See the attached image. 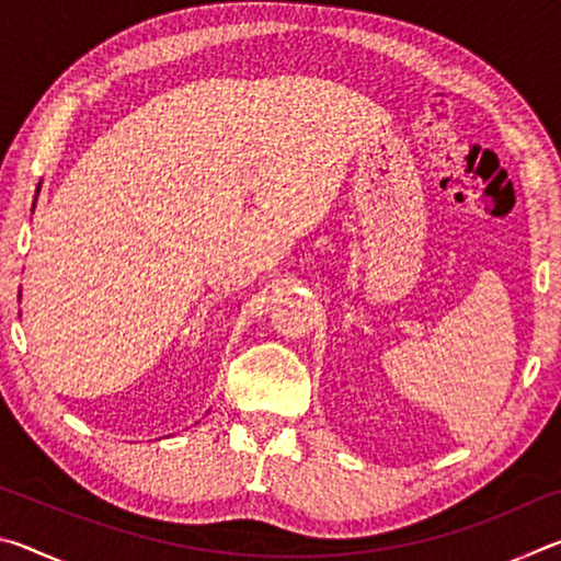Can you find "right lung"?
I'll return each instance as SVG.
<instances>
[{
	"instance_id": "1",
	"label": "right lung",
	"mask_w": 561,
	"mask_h": 561,
	"mask_svg": "<svg viewBox=\"0 0 561 561\" xmlns=\"http://www.w3.org/2000/svg\"><path fill=\"white\" fill-rule=\"evenodd\" d=\"M36 193H39V190H36Z\"/></svg>"
}]
</instances>
